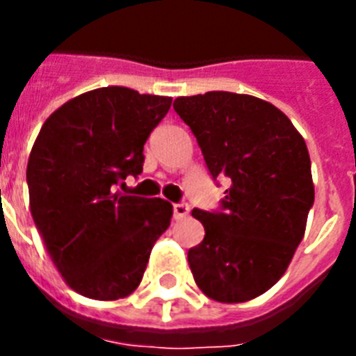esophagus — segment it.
Masks as SVG:
<instances>
[{"label": "esophagus", "mask_w": 356, "mask_h": 356, "mask_svg": "<svg viewBox=\"0 0 356 356\" xmlns=\"http://www.w3.org/2000/svg\"><path fill=\"white\" fill-rule=\"evenodd\" d=\"M188 203H175V205H173V218H175V220H183V218L188 216Z\"/></svg>", "instance_id": "obj_1"}]
</instances>
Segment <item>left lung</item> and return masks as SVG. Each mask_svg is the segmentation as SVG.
I'll return each mask as SVG.
<instances>
[{"label": "left lung", "mask_w": 356, "mask_h": 356, "mask_svg": "<svg viewBox=\"0 0 356 356\" xmlns=\"http://www.w3.org/2000/svg\"><path fill=\"white\" fill-rule=\"evenodd\" d=\"M173 108L212 179H231L220 211H192L205 227L188 251L195 282L220 303L259 298L286 271L314 205L307 144L286 114L259 97L207 92L177 97Z\"/></svg>", "instance_id": "left-lung-1"}]
</instances>
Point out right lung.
Here are the masks:
<instances>
[{
    "label": "right lung",
    "instance_id": "obj_1",
    "mask_svg": "<svg viewBox=\"0 0 356 356\" xmlns=\"http://www.w3.org/2000/svg\"><path fill=\"white\" fill-rule=\"evenodd\" d=\"M172 97L105 86L46 120L27 162L31 214L70 288L114 301L133 293L173 209L161 197L120 194L140 175L144 144Z\"/></svg>",
    "mask_w": 356,
    "mask_h": 356
}]
</instances>
